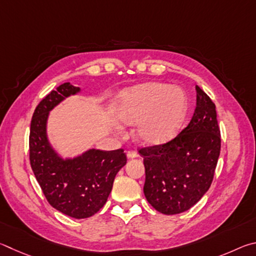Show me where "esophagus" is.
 Returning a JSON list of instances; mask_svg holds the SVG:
<instances>
[{"instance_id":"1","label":"esophagus","mask_w":256,"mask_h":256,"mask_svg":"<svg viewBox=\"0 0 256 256\" xmlns=\"http://www.w3.org/2000/svg\"><path fill=\"white\" fill-rule=\"evenodd\" d=\"M138 153L136 150H128L127 152V158H129V160H132V158H138Z\"/></svg>"}]
</instances>
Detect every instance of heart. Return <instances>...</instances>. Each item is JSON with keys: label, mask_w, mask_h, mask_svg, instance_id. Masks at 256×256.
Wrapping results in <instances>:
<instances>
[{"label": "heart", "mask_w": 256, "mask_h": 256, "mask_svg": "<svg viewBox=\"0 0 256 256\" xmlns=\"http://www.w3.org/2000/svg\"><path fill=\"white\" fill-rule=\"evenodd\" d=\"M189 100L186 92L176 85L150 82L124 88L114 104L121 124L137 126V137L150 146L172 140L184 121Z\"/></svg>", "instance_id": "b5f03b06"}]
</instances>
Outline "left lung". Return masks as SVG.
Here are the masks:
<instances>
[{"instance_id":"8db88e82","label":"left lung","mask_w":256,"mask_h":256,"mask_svg":"<svg viewBox=\"0 0 256 256\" xmlns=\"http://www.w3.org/2000/svg\"><path fill=\"white\" fill-rule=\"evenodd\" d=\"M196 106L186 128L173 140L140 150L144 158V194L164 214L189 210L212 184L220 154L216 106L198 85Z\"/></svg>"}]
</instances>
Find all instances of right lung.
<instances>
[{
    "mask_svg": "<svg viewBox=\"0 0 256 256\" xmlns=\"http://www.w3.org/2000/svg\"><path fill=\"white\" fill-rule=\"evenodd\" d=\"M80 88L64 83L44 96L30 124V164L44 196L62 214L76 219L93 216L106 202L116 173L127 158L124 150L88 148L75 156H62L48 136L50 112Z\"/></svg>",
    "mask_w": 256,
    "mask_h": 256,
    "instance_id": "add662e5",
    "label": "right lung"
}]
</instances>
